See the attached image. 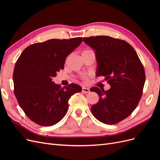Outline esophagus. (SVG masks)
<instances>
[{"label":"esophagus","mask_w":160,"mask_h":160,"mask_svg":"<svg viewBox=\"0 0 160 160\" xmlns=\"http://www.w3.org/2000/svg\"><path fill=\"white\" fill-rule=\"evenodd\" d=\"M82 91L84 92L85 93H88L90 92V89L88 88H85V87H83V88H82Z\"/></svg>","instance_id":"obj_1"}]
</instances>
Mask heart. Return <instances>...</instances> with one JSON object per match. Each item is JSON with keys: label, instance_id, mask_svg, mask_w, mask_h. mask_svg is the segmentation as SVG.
Masks as SVG:
<instances>
[{"label": "heart", "instance_id": "b5f03b06", "mask_svg": "<svg viewBox=\"0 0 160 160\" xmlns=\"http://www.w3.org/2000/svg\"><path fill=\"white\" fill-rule=\"evenodd\" d=\"M90 51H91V50H90V49H84V50H83V51H82L81 54H84V53L88 52H90Z\"/></svg>", "mask_w": 160, "mask_h": 160}]
</instances>
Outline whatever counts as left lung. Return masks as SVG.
<instances>
[{
    "mask_svg": "<svg viewBox=\"0 0 160 160\" xmlns=\"http://www.w3.org/2000/svg\"><path fill=\"white\" fill-rule=\"evenodd\" d=\"M95 51L97 76L106 77L111 88L91 89L99 95L91 112L99 122L116 124L127 118L137 108L146 81L143 66L132 46L123 40L108 36L83 38Z\"/></svg>",
    "mask_w": 160,
    "mask_h": 160,
    "instance_id": "left-lung-1",
    "label": "left lung"
}]
</instances>
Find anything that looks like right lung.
I'll return each mask as SVG.
<instances>
[{"label": "right lung", "instance_id": "right-lung-1", "mask_svg": "<svg viewBox=\"0 0 160 160\" xmlns=\"http://www.w3.org/2000/svg\"><path fill=\"white\" fill-rule=\"evenodd\" d=\"M83 41L82 37L50 39L27 47L13 72L14 93L27 117L42 126H51L63 118L71 97L82 88L71 83L61 88L52 78L63 69L66 57Z\"/></svg>", "mask_w": 160, "mask_h": 160}]
</instances>
